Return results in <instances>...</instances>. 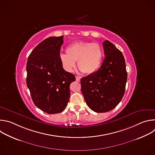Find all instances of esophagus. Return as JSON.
Returning a JSON list of instances; mask_svg holds the SVG:
<instances>
[{
  "mask_svg": "<svg viewBox=\"0 0 155 155\" xmlns=\"http://www.w3.org/2000/svg\"><path fill=\"white\" fill-rule=\"evenodd\" d=\"M75 78H76V80H77V81H80V79H81V77H79V76H76Z\"/></svg>",
  "mask_w": 155,
  "mask_h": 155,
  "instance_id": "esophagus-1",
  "label": "esophagus"
}]
</instances>
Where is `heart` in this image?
<instances>
[{
    "instance_id": "obj_1",
    "label": "heart",
    "mask_w": 155,
    "mask_h": 155,
    "mask_svg": "<svg viewBox=\"0 0 155 155\" xmlns=\"http://www.w3.org/2000/svg\"><path fill=\"white\" fill-rule=\"evenodd\" d=\"M66 53H61L59 59L63 68L71 72L76 66L79 70L87 75L95 73L100 68L103 58V50L97 43L78 41L66 48Z\"/></svg>"
}]
</instances>
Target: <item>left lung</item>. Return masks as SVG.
Segmentation results:
<instances>
[{
	"mask_svg": "<svg viewBox=\"0 0 155 155\" xmlns=\"http://www.w3.org/2000/svg\"><path fill=\"white\" fill-rule=\"evenodd\" d=\"M105 58L94 74L81 78V90L87 106L94 112L104 113L121 101L127 81L122 53L108 40L103 42Z\"/></svg>",
	"mask_w": 155,
	"mask_h": 155,
	"instance_id": "left-lung-1",
	"label": "left lung"
}]
</instances>
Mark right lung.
Here are the masks:
<instances>
[{
    "label": "right lung",
    "mask_w": 155,
    "mask_h": 155,
    "mask_svg": "<svg viewBox=\"0 0 155 155\" xmlns=\"http://www.w3.org/2000/svg\"><path fill=\"white\" fill-rule=\"evenodd\" d=\"M63 36L40 42L28 57L26 83L34 104L48 114L62 112L71 96L74 74L66 72L59 59Z\"/></svg>",
    "instance_id": "obj_1"
}]
</instances>
